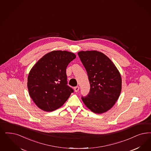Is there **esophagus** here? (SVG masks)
I'll return each mask as SVG.
<instances>
[{
  "label": "esophagus",
  "instance_id": "obj_1",
  "mask_svg": "<svg viewBox=\"0 0 151 151\" xmlns=\"http://www.w3.org/2000/svg\"><path fill=\"white\" fill-rule=\"evenodd\" d=\"M79 89H80V88H79L78 86H76V87L74 88V90H75V92H78V91Z\"/></svg>",
  "mask_w": 151,
  "mask_h": 151
}]
</instances>
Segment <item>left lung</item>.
I'll list each match as a JSON object with an SVG mask.
<instances>
[{
  "mask_svg": "<svg viewBox=\"0 0 151 151\" xmlns=\"http://www.w3.org/2000/svg\"><path fill=\"white\" fill-rule=\"evenodd\" d=\"M78 55L85 68L90 85L87 96L82 97L86 107L96 114L110 109L119 97L122 78L109 57L98 51H81Z\"/></svg>",
  "mask_w": 151,
  "mask_h": 151,
  "instance_id": "left-lung-1",
  "label": "left lung"
}]
</instances>
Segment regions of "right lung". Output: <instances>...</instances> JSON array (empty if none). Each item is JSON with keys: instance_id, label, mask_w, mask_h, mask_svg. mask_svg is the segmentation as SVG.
Returning a JSON list of instances; mask_svg holds the SVG:
<instances>
[{"instance_id": "obj_1", "label": "right lung", "mask_w": 151, "mask_h": 151, "mask_svg": "<svg viewBox=\"0 0 151 151\" xmlns=\"http://www.w3.org/2000/svg\"><path fill=\"white\" fill-rule=\"evenodd\" d=\"M73 52L55 50L41 58L27 78L30 97L41 109L52 111L61 107L73 92L67 85L66 68L76 58Z\"/></svg>"}]
</instances>
